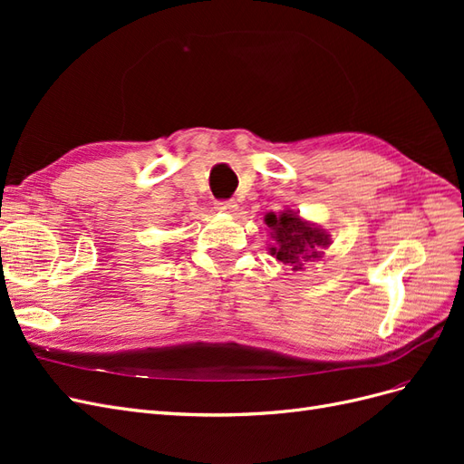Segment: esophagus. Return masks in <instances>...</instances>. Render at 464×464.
<instances>
[{"instance_id":"obj_1","label":"esophagus","mask_w":464,"mask_h":464,"mask_svg":"<svg viewBox=\"0 0 464 464\" xmlns=\"http://www.w3.org/2000/svg\"><path fill=\"white\" fill-rule=\"evenodd\" d=\"M215 208L218 210V213H228V215H234L237 210V205L234 201H217L215 203Z\"/></svg>"}]
</instances>
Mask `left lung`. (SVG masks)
<instances>
[{
    "label": "left lung",
    "mask_w": 464,
    "mask_h": 464,
    "mask_svg": "<svg viewBox=\"0 0 464 464\" xmlns=\"http://www.w3.org/2000/svg\"><path fill=\"white\" fill-rule=\"evenodd\" d=\"M265 224L271 228L275 246L271 256L280 263L292 265L294 271L304 269V263L319 261L323 249L331 246V234L315 224L300 218L292 210H283L280 215H265Z\"/></svg>",
    "instance_id": "1"
}]
</instances>
